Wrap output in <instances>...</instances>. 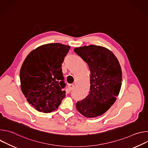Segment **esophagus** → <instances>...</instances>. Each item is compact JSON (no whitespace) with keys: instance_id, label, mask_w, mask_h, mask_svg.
Here are the masks:
<instances>
[{"instance_id":"obj_1","label":"esophagus","mask_w":148,"mask_h":148,"mask_svg":"<svg viewBox=\"0 0 148 148\" xmlns=\"http://www.w3.org/2000/svg\"><path fill=\"white\" fill-rule=\"evenodd\" d=\"M74 84H69L68 88H69V91H71L74 88Z\"/></svg>"}]
</instances>
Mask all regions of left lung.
I'll list each match as a JSON object with an SVG mask.
<instances>
[{
  "mask_svg": "<svg viewBox=\"0 0 148 148\" xmlns=\"http://www.w3.org/2000/svg\"><path fill=\"white\" fill-rule=\"evenodd\" d=\"M74 51L90 71V93L76 103V108L86 118L100 116L110 108L119 94L122 76L119 61L111 51L100 46H84Z\"/></svg>",
  "mask_w": 148,
  "mask_h": 148,
  "instance_id": "8db88e82",
  "label": "left lung"
}]
</instances>
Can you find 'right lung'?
I'll return each mask as SVG.
<instances>
[{
	"instance_id": "obj_1",
	"label": "right lung",
	"mask_w": 148,
	"mask_h": 148,
	"mask_svg": "<svg viewBox=\"0 0 148 148\" xmlns=\"http://www.w3.org/2000/svg\"><path fill=\"white\" fill-rule=\"evenodd\" d=\"M70 49L61 43L42 45L32 51L23 63L20 71L21 90L39 112L56 110L66 97L61 65Z\"/></svg>"
}]
</instances>
